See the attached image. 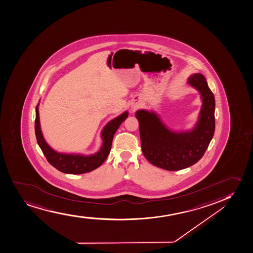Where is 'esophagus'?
<instances>
[{
	"label": "esophagus",
	"instance_id": "34e87169",
	"mask_svg": "<svg viewBox=\"0 0 253 253\" xmlns=\"http://www.w3.org/2000/svg\"><path fill=\"white\" fill-rule=\"evenodd\" d=\"M138 107H139L138 103H132V104H131V108H132L133 111L135 110Z\"/></svg>",
	"mask_w": 253,
	"mask_h": 253
}]
</instances>
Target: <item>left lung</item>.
Masks as SVG:
<instances>
[{
  "label": "left lung",
  "mask_w": 253,
  "mask_h": 253,
  "mask_svg": "<svg viewBox=\"0 0 253 253\" xmlns=\"http://www.w3.org/2000/svg\"><path fill=\"white\" fill-rule=\"evenodd\" d=\"M187 84L199 91L202 99L199 119L190 130H171L153 111L139 109L135 113L144 156L152 165L165 170H182L194 165L204 156L214 133L215 100L205 77L195 73L188 77Z\"/></svg>",
  "instance_id": "obj_1"
}]
</instances>
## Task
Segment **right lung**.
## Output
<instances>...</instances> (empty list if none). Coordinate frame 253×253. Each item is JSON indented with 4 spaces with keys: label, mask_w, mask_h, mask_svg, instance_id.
<instances>
[{
    "label": "right lung",
    "mask_w": 253,
    "mask_h": 253,
    "mask_svg": "<svg viewBox=\"0 0 253 253\" xmlns=\"http://www.w3.org/2000/svg\"><path fill=\"white\" fill-rule=\"evenodd\" d=\"M39 105L36 106V117H35V134L38 145L43 151L46 159L50 165L56 168L61 172L67 174H83L90 172L91 170L99 168L104 162L108 154L110 152L112 141L114 133L120 128V125L128 118V111H125L120 116L111 120L102 128L101 137L102 145L99 151L92 155L83 154L60 153L54 151L47 144L41 131L40 122Z\"/></svg>",
    "instance_id": "1"
}]
</instances>
